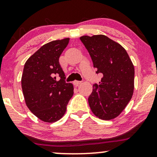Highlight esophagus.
<instances>
[{
	"label": "esophagus",
	"mask_w": 157,
	"mask_h": 157,
	"mask_svg": "<svg viewBox=\"0 0 157 157\" xmlns=\"http://www.w3.org/2000/svg\"><path fill=\"white\" fill-rule=\"evenodd\" d=\"M81 83H82V82H81V81H77V80L74 81V85H75V86H79V85Z\"/></svg>",
	"instance_id": "1"
}]
</instances>
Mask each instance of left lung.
<instances>
[{"label":"left lung","instance_id":"8db88e82","mask_svg":"<svg viewBox=\"0 0 157 157\" xmlns=\"http://www.w3.org/2000/svg\"><path fill=\"white\" fill-rule=\"evenodd\" d=\"M92 60L96 73L103 77L93 85L89 97L91 111L98 118L110 120L125 109L134 89V67L126 50L103 35L80 37Z\"/></svg>","mask_w":157,"mask_h":157}]
</instances>
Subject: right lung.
Returning a JSON list of instances; mask_svg holds the SVG:
<instances>
[{
  "label": "right lung",
  "mask_w": 157,
  "mask_h": 157,
  "mask_svg": "<svg viewBox=\"0 0 157 157\" xmlns=\"http://www.w3.org/2000/svg\"><path fill=\"white\" fill-rule=\"evenodd\" d=\"M69 38L53 40L44 45L24 65L21 86L29 109L45 122H57L63 117L74 94V86L65 82L59 57ZM61 79L58 81L56 77Z\"/></svg>",
  "instance_id": "obj_1"
}]
</instances>
